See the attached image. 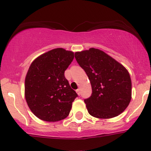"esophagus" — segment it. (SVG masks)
<instances>
[{"mask_svg": "<svg viewBox=\"0 0 151 151\" xmlns=\"http://www.w3.org/2000/svg\"><path fill=\"white\" fill-rule=\"evenodd\" d=\"M76 92H77V93L78 95H80V89H77L76 90Z\"/></svg>", "mask_w": 151, "mask_h": 151, "instance_id": "34e87169", "label": "esophagus"}]
</instances>
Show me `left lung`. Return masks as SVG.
Here are the masks:
<instances>
[{"label":"left lung","mask_w":151,"mask_h":151,"mask_svg":"<svg viewBox=\"0 0 151 151\" xmlns=\"http://www.w3.org/2000/svg\"><path fill=\"white\" fill-rule=\"evenodd\" d=\"M74 56L91 82L92 94L84 100L90 115L112 118L122 113L132 99V81L126 68L98 49L77 52Z\"/></svg>","instance_id":"left-lung-1"}]
</instances>
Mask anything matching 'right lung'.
Wrapping results in <instances>:
<instances>
[{
  "mask_svg": "<svg viewBox=\"0 0 151 151\" xmlns=\"http://www.w3.org/2000/svg\"><path fill=\"white\" fill-rule=\"evenodd\" d=\"M74 52L63 48L47 52L35 59L25 82V99L39 119L55 122L66 118L78 96L64 72L74 59Z\"/></svg>",
  "mask_w": 151,
  "mask_h": 151,
  "instance_id": "add662e5",
  "label": "right lung"
}]
</instances>
